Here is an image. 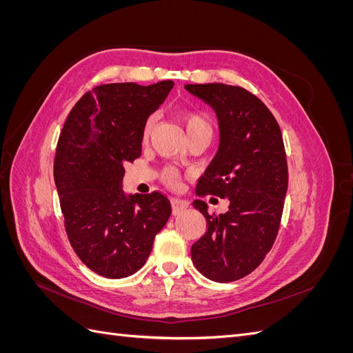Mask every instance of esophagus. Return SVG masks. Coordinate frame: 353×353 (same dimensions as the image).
I'll list each match as a JSON object with an SVG mask.
<instances>
[{
	"label": "esophagus",
	"instance_id": "1",
	"mask_svg": "<svg viewBox=\"0 0 353 353\" xmlns=\"http://www.w3.org/2000/svg\"><path fill=\"white\" fill-rule=\"evenodd\" d=\"M170 203H172V213H174V215H181V213L188 209V201L187 200L172 199V200H170Z\"/></svg>",
	"mask_w": 353,
	"mask_h": 353
}]
</instances>
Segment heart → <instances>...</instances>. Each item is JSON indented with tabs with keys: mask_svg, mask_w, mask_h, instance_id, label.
Here are the masks:
<instances>
[{
	"mask_svg": "<svg viewBox=\"0 0 353 353\" xmlns=\"http://www.w3.org/2000/svg\"><path fill=\"white\" fill-rule=\"evenodd\" d=\"M156 122V117L150 116L144 123V130H143V138L144 140H148L150 138V134L153 131V126ZM181 122H183L184 128H185V132L190 137H194V135H210L213 134V128L212 123L209 122L208 117H205L203 114L197 113V112H191V110H185L181 113ZM163 181L170 185V187H176L181 181V170L174 168V166H169L163 170Z\"/></svg>",
	"mask_w": 353,
	"mask_h": 353,
	"instance_id": "1",
	"label": "heart"
}]
</instances>
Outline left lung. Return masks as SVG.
Segmentation results:
<instances>
[{"label": "left lung", "mask_w": 353, "mask_h": 353, "mask_svg": "<svg viewBox=\"0 0 353 353\" xmlns=\"http://www.w3.org/2000/svg\"><path fill=\"white\" fill-rule=\"evenodd\" d=\"M185 90L216 112L221 132L218 154L196 194L230 200L219 215L203 200L193 201L208 230L191 245V259L212 281H236L258 268L279 234L288 185L281 130L270 109L241 87L188 83Z\"/></svg>", "instance_id": "1"}]
</instances>
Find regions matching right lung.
<instances>
[{
	"label": "right lung",
	"mask_w": 353,
	"mask_h": 353,
	"mask_svg": "<svg viewBox=\"0 0 353 353\" xmlns=\"http://www.w3.org/2000/svg\"><path fill=\"white\" fill-rule=\"evenodd\" d=\"M172 87V81L99 85L73 105L59 137L54 181L68 239L105 279L140 270L172 212L159 191L125 196L122 190L123 165L141 156L147 117Z\"/></svg>",
	"instance_id": "right-lung-1"
}]
</instances>
